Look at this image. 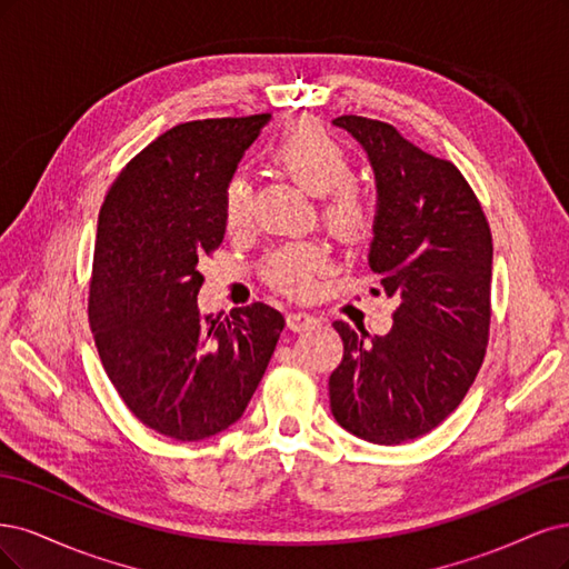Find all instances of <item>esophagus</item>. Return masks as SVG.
<instances>
[{"label": "esophagus", "instance_id": "esophagus-1", "mask_svg": "<svg viewBox=\"0 0 569 569\" xmlns=\"http://www.w3.org/2000/svg\"><path fill=\"white\" fill-rule=\"evenodd\" d=\"M286 326L292 333H305V331H315V328L321 326V321L311 315H305V311H292V315L286 317Z\"/></svg>", "mask_w": 569, "mask_h": 569}]
</instances>
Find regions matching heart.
Returning a JSON list of instances; mask_svg holds the SVG:
<instances>
[{"mask_svg": "<svg viewBox=\"0 0 569 569\" xmlns=\"http://www.w3.org/2000/svg\"><path fill=\"white\" fill-rule=\"evenodd\" d=\"M273 168L321 198V222L340 241H359L373 219L371 198L352 179V156L347 146L311 118L292 120L271 143ZM252 193L243 177H231L222 191V222L229 231L243 229L250 219ZM326 252L317 243H288L264 262V279L286 296L305 298L315 290L317 273L326 269Z\"/></svg>", "mask_w": 569, "mask_h": 569, "instance_id": "obj_1", "label": "heart"}]
</instances>
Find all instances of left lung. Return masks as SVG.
Returning a JSON list of instances; mask_svg holds the SVG:
<instances>
[{"instance_id":"left-lung-1","label":"left lung","mask_w":569,"mask_h":569,"mask_svg":"<svg viewBox=\"0 0 569 569\" xmlns=\"http://www.w3.org/2000/svg\"><path fill=\"white\" fill-rule=\"evenodd\" d=\"M376 174L369 267L399 302L388 336L336 321L345 355L328 380L338 423L366 442L401 445L463 401L489 340L491 233L463 174L392 124L340 116Z\"/></svg>"}]
</instances>
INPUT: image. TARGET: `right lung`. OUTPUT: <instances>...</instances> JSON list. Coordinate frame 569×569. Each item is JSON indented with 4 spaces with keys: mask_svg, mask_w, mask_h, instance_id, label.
<instances>
[{
    "mask_svg": "<svg viewBox=\"0 0 569 569\" xmlns=\"http://www.w3.org/2000/svg\"><path fill=\"white\" fill-rule=\"evenodd\" d=\"M269 113L177 124L124 164L99 212L89 323L146 428L198 442L233 426L283 331L264 302L200 319L198 260L224 238L222 191Z\"/></svg>",
    "mask_w": 569,
    "mask_h": 569,
    "instance_id": "right-lung-1",
    "label": "right lung"
}]
</instances>
